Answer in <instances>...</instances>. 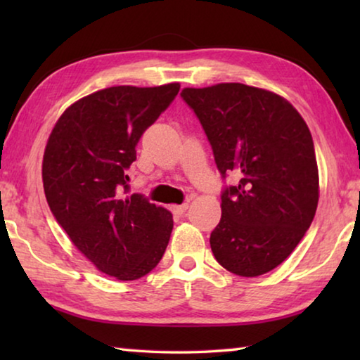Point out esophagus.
<instances>
[{"instance_id":"obj_1","label":"esophagus","mask_w":360,"mask_h":360,"mask_svg":"<svg viewBox=\"0 0 360 360\" xmlns=\"http://www.w3.org/2000/svg\"><path fill=\"white\" fill-rule=\"evenodd\" d=\"M187 208H188V205H187V203H182V205H173V206H172V211L174 212V214L181 216V214H184V212L187 211Z\"/></svg>"}]
</instances>
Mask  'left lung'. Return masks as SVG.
<instances>
[{"label":"left lung","mask_w":360,"mask_h":360,"mask_svg":"<svg viewBox=\"0 0 360 360\" xmlns=\"http://www.w3.org/2000/svg\"><path fill=\"white\" fill-rule=\"evenodd\" d=\"M222 179L211 251L225 270L260 276L289 257L313 222L319 176L308 125L283 96L230 82L184 89Z\"/></svg>","instance_id":"1"}]
</instances>
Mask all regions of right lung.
I'll use <instances>...</instances> for the list:
<instances>
[{
    "label": "right lung",
    "instance_id": "add662e5",
    "mask_svg": "<svg viewBox=\"0 0 360 360\" xmlns=\"http://www.w3.org/2000/svg\"><path fill=\"white\" fill-rule=\"evenodd\" d=\"M179 87L119 85L84 96L62 114L46 146L42 182L53 217L85 257L120 281L148 275L172 235V212L125 193L139 138Z\"/></svg>",
    "mask_w": 360,
    "mask_h": 360
}]
</instances>
